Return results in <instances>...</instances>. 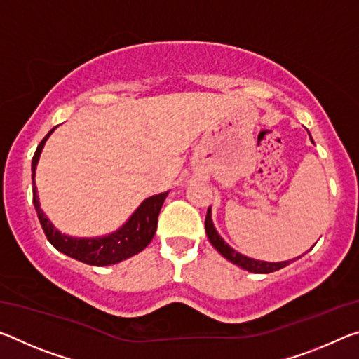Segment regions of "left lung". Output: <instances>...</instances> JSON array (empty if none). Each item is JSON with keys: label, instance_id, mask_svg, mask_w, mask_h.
<instances>
[{"label": "left lung", "instance_id": "left-lung-1", "mask_svg": "<svg viewBox=\"0 0 359 359\" xmlns=\"http://www.w3.org/2000/svg\"><path fill=\"white\" fill-rule=\"evenodd\" d=\"M204 229H206V235L209 238V241L212 243V246L217 249V251L224 255L225 259H229L233 264L241 266V269L252 271V273H271L276 271L280 269H284V266L291 264L295 259L292 260H286V262H264V260H254L249 259L246 255H243L240 252H236L235 249H231L229 244H226L224 240H222L220 235L217 233V230L214 229L212 220H210V209H208L206 214V220H204ZM299 259V257H297Z\"/></svg>", "mask_w": 359, "mask_h": 359}]
</instances>
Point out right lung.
Listing matches in <instances>:
<instances>
[{"label": "right lung", "instance_id": "right-lung-1", "mask_svg": "<svg viewBox=\"0 0 359 359\" xmlns=\"http://www.w3.org/2000/svg\"><path fill=\"white\" fill-rule=\"evenodd\" d=\"M54 129H50L46 137L39 142L32 161L33 204H35L39 224H41L44 235H46L49 243L53 244L57 251L70 255V257L79 262H84V264L95 266L118 264V262L128 259L130 255H135L137 252L144 251V249L149 246V243L153 240V236H155L158 215L164 200H166L168 191L147 198V200L140 204L139 209L133 214V217L128 220L126 225H123L118 231L104 238H83V240H79V238L62 235L60 231H57L54 229L46 215L43 214L36 195L35 170L39 155H41V150L44 147V142L48 140Z\"/></svg>", "mask_w": 359, "mask_h": 359}]
</instances>
